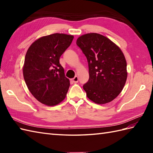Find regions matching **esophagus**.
Returning <instances> with one entry per match:
<instances>
[{
  "mask_svg": "<svg viewBox=\"0 0 153 153\" xmlns=\"http://www.w3.org/2000/svg\"><path fill=\"white\" fill-rule=\"evenodd\" d=\"M78 80H79L78 77L75 76L73 79H71V82H72L74 83H76L78 82Z\"/></svg>",
  "mask_w": 153,
  "mask_h": 153,
  "instance_id": "34e87169",
  "label": "esophagus"
}]
</instances>
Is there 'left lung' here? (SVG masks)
Returning <instances> with one entry per match:
<instances>
[{
  "instance_id": "obj_1",
  "label": "left lung",
  "mask_w": 153,
  "mask_h": 153,
  "mask_svg": "<svg viewBox=\"0 0 153 153\" xmlns=\"http://www.w3.org/2000/svg\"><path fill=\"white\" fill-rule=\"evenodd\" d=\"M76 44L89 64V81L83 85L87 98L98 105L116 99L124 87L128 71L120 48L103 35L90 33L77 38Z\"/></svg>"
}]
</instances>
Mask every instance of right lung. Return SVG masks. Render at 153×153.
Returning <instances> with one entry per match:
<instances>
[{
  "label": "right lung",
  "mask_w": 153,
  "mask_h": 153,
  "mask_svg": "<svg viewBox=\"0 0 153 153\" xmlns=\"http://www.w3.org/2000/svg\"><path fill=\"white\" fill-rule=\"evenodd\" d=\"M73 39L64 33L46 35L35 40L27 51L24 78L32 95L45 105H57L66 98L70 80L59 60Z\"/></svg>",
  "instance_id": "add662e5"
}]
</instances>
